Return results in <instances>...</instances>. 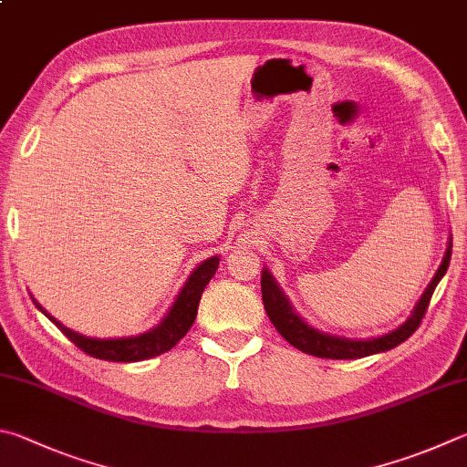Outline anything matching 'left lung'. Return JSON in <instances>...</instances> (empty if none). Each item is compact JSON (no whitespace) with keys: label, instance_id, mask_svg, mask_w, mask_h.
<instances>
[{"label":"left lung","instance_id":"1","mask_svg":"<svg viewBox=\"0 0 467 467\" xmlns=\"http://www.w3.org/2000/svg\"><path fill=\"white\" fill-rule=\"evenodd\" d=\"M449 259H451V243H449L445 257H443V261H441L437 274L433 275V279H431L427 290L422 292V296L417 302V306H414L410 312V317L406 318L398 328L389 330V333H384L379 337L349 338V337L330 335V333H325V330L308 325V322L294 310L290 300H287V296L282 292V287L277 285L275 277L271 275V271L267 267H263V271H261L263 306H265L267 317L271 322H274L277 333L282 335L287 343L294 345L296 349H300L302 353L315 355V358H325V359L368 358V355H376V353H384V351L394 349V347L404 343L406 338H409L414 330L419 328L420 320H422V317H425V312L429 308L431 296H433L437 284L441 282V277L445 275V271L449 267Z\"/></svg>","mask_w":467,"mask_h":467}]
</instances>
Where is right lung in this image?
<instances>
[{"instance_id":"1","label":"right lung","mask_w":467,"mask_h":467,"mask_svg":"<svg viewBox=\"0 0 467 467\" xmlns=\"http://www.w3.org/2000/svg\"><path fill=\"white\" fill-rule=\"evenodd\" d=\"M220 257H208L202 261L200 265L192 271L188 282L177 294L175 302L171 304L163 320L159 322L157 327H152L147 333L134 335V337H118V338H98V337H86L81 333H75V330L67 328L63 322H58L55 317H50L48 312L40 306V304L34 300L36 308L45 312L48 320H53V325L61 330V333L69 338L71 343L79 347L81 351H86L91 358L106 359V361H142L157 358V355L165 353L182 341L185 333L192 328L193 320L198 315V304L202 298V292L208 285V282L214 277L218 269Z\"/></svg>"}]
</instances>
